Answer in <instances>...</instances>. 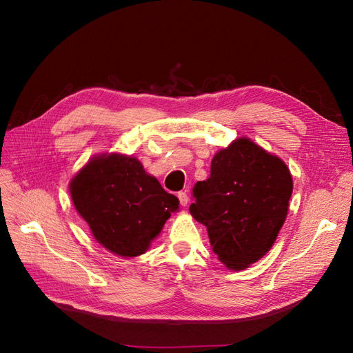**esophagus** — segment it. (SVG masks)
<instances>
[{"instance_id": "esophagus-1", "label": "esophagus", "mask_w": 353, "mask_h": 353, "mask_svg": "<svg viewBox=\"0 0 353 353\" xmlns=\"http://www.w3.org/2000/svg\"><path fill=\"white\" fill-rule=\"evenodd\" d=\"M176 196H178V199H179L181 206H187V203H188V194L185 193V191H179V193H178Z\"/></svg>"}]
</instances>
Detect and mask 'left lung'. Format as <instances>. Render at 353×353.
Instances as JSON below:
<instances>
[{
  "mask_svg": "<svg viewBox=\"0 0 353 353\" xmlns=\"http://www.w3.org/2000/svg\"><path fill=\"white\" fill-rule=\"evenodd\" d=\"M293 193L287 165L249 138L212 159L210 176L193 188V218L208 228L212 250L240 271L268 252L283 227Z\"/></svg>",
  "mask_w": 353,
  "mask_h": 353,
  "instance_id": "obj_1",
  "label": "left lung"
}]
</instances>
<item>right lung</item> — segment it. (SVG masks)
I'll return each mask as SVG.
<instances>
[{"mask_svg": "<svg viewBox=\"0 0 353 353\" xmlns=\"http://www.w3.org/2000/svg\"><path fill=\"white\" fill-rule=\"evenodd\" d=\"M70 196L94 239L122 258L143 254L179 206L140 160L117 153L92 157L72 178Z\"/></svg>", "mask_w": 353, "mask_h": 353, "instance_id": "add662e5", "label": "right lung"}]
</instances>
